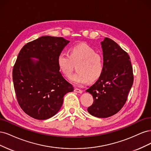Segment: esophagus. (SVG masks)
<instances>
[{"label": "esophagus", "instance_id": "esophagus-1", "mask_svg": "<svg viewBox=\"0 0 151 151\" xmlns=\"http://www.w3.org/2000/svg\"><path fill=\"white\" fill-rule=\"evenodd\" d=\"M74 91L76 93H80V94L83 93V91H82L81 89H79V88H75Z\"/></svg>", "mask_w": 151, "mask_h": 151}]
</instances>
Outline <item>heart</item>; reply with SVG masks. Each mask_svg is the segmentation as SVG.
Instances as JSON below:
<instances>
[{
  "instance_id": "b5f03b06",
  "label": "heart",
  "mask_w": 151,
  "mask_h": 151,
  "mask_svg": "<svg viewBox=\"0 0 151 151\" xmlns=\"http://www.w3.org/2000/svg\"><path fill=\"white\" fill-rule=\"evenodd\" d=\"M57 64L65 76H69L77 65L78 72L69 79L73 84L82 86L98 80L103 74L104 63L102 57L87 44H79L70 48L69 53L61 52L57 57Z\"/></svg>"
}]
</instances>
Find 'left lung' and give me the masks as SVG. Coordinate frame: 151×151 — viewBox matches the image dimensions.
I'll return each instance as SVG.
<instances>
[{"label":"left lung","mask_w":151,"mask_h":151,"mask_svg":"<svg viewBox=\"0 0 151 151\" xmlns=\"http://www.w3.org/2000/svg\"><path fill=\"white\" fill-rule=\"evenodd\" d=\"M101 44L104 69L98 80L86 90L94 99L88 111L96 117L108 118L124 106L134 83V74L129 54L119 45L108 38Z\"/></svg>","instance_id":"obj_1"}]
</instances>
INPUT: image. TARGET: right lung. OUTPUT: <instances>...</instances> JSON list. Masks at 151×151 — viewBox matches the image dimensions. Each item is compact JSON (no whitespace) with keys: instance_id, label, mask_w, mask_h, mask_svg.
Returning <instances> with one entry per match:
<instances>
[{"instance_id":"obj_1","label":"right lung","mask_w":151,"mask_h":151,"mask_svg":"<svg viewBox=\"0 0 151 151\" xmlns=\"http://www.w3.org/2000/svg\"><path fill=\"white\" fill-rule=\"evenodd\" d=\"M68 43L62 37L44 36L26 43L18 54L12 70L14 87L18 104L32 118L52 117L60 109L64 95L74 91L57 64L58 54Z\"/></svg>"}]
</instances>
